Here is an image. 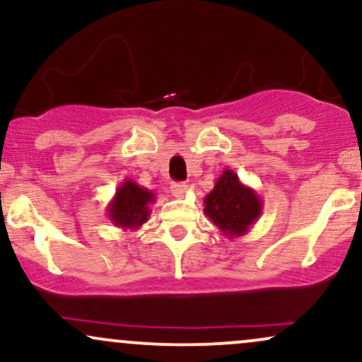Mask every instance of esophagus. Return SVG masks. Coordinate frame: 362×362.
Here are the masks:
<instances>
[{
  "instance_id": "1",
  "label": "esophagus",
  "mask_w": 362,
  "mask_h": 362,
  "mask_svg": "<svg viewBox=\"0 0 362 362\" xmlns=\"http://www.w3.org/2000/svg\"><path fill=\"white\" fill-rule=\"evenodd\" d=\"M185 190H187L185 184H180V182H178V184H172V194L175 195V197H182V195L185 194Z\"/></svg>"
}]
</instances>
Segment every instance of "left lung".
Listing matches in <instances>:
<instances>
[{"label": "left lung", "mask_w": 362, "mask_h": 362, "mask_svg": "<svg viewBox=\"0 0 362 362\" xmlns=\"http://www.w3.org/2000/svg\"><path fill=\"white\" fill-rule=\"evenodd\" d=\"M264 202L233 170H223L214 189L204 197V214L226 238L243 236L260 218Z\"/></svg>", "instance_id": "1"}]
</instances>
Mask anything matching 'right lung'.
<instances>
[{
  "label": "right lung",
  "instance_id": "1",
  "mask_svg": "<svg viewBox=\"0 0 362 362\" xmlns=\"http://www.w3.org/2000/svg\"><path fill=\"white\" fill-rule=\"evenodd\" d=\"M155 194L151 190L126 178L117 187L114 197L107 206V216L112 224L122 228L124 231L139 230L148 221L149 214H151L149 206L155 204Z\"/></svg>",
  "mask_w": 362,
  "mask_h": 362
}]
</instances>
